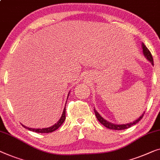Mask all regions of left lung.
Listing matches in <instances>:
<instances>
[{
	"instance_id": "left-lung-1",
	"label": "left lung",
	"mask_w": 160,
	"mask_h": 160,
	"mask_svg": "<svg viewBox=\"0 0 160 160\" xmlns=\"http://www.w3.org/2000/svg\"><path fill=\"white\" fill-rule=\"evenodd\" d=\"M142 48H143V55H144V56L147 58V59H148L150 62H151V63L152 65H154V60H153V57H152V53L150 52L149 49L146 47L143 43H142ZM94 113H95L97 118L99 120V122L102 124L104 126H105L106 128H108L109 129H112V130H123V129L130 128V127H131L133 125H135L138 122H139V120L143 118V115H144V112H143V114H142V115L139 118L134 120L133 122H130V123L123 124V125H115V124H112L111 123V122H108L107 120L104 119L103 118H102L100 116V115L97 112L95 109H94Z\"/></svg>"
}]
</instances>
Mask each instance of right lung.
Returning a JSON list of instances; mask_svg holds the SVG:
<instances>
[{"label":"right lung","mask_w":160,"mask_h":160,"mask_svg":"<svg viewBox=\"0 0 160 160\" xmlns=\"http://www.w3.org/2000/svg\"><path fill=\"white\" fill-rule=\"evenodd\" d=\"M65 120H66V108H64L63 114H62V116L61 118V119H60L57 122V123H55V125H53V126H51V127H49V128H37V129H34V128H27V127L24 126V125H22V126H24L26 129H28V130H29V131L36 132V133H51V132H53L54 131L57 130V129L59 127L61 126V125L63 123V122H64Z\"/></svg>","instance_id":"add662e5"}]
</instances>
